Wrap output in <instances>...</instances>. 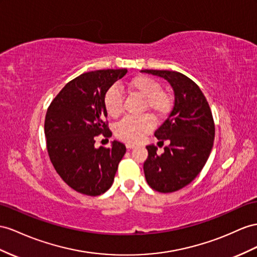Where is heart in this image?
<instances>
[{
  "mask_svg": "<svg viewBox=\"0 0 257 257\" xmlns=\"http://www.w3.org/2000/svg\"><path fill=\"white\" fill-rule=\"evenodd\" d=\"M148 102L150 109L157 116H166L172 107L169 94L159 83L153 81L148 84ZM119 134L124 142L141 143L149 135V130L144 126H138L134 119H128L120 126Z\"/></svg>",
  "mask_w": 257,
  "mask_h": 257,
  "instance_id": "1",
  "label": "heart"
}]
</instances>
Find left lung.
<instances>
[{
  "instance_id": "1",
  "label": "left lung",
  "mask_w": 257,
  "mask_h": 257,
  "mask_svg": "<svg viewBox=\"0 0 257 257\" xmlns=\"http://www.w3.org/2000/svg\"><path fill=\"white\" fill-rule=\"evenodd\" d=\"M127 71L101 69L72 79L51 102L44 135L51 163L64 182L90 196L105 193L114 182L126 147L108 141L105 94ZM102 134L100 146L94 138Z\"/></svg>"
}]
</instances>
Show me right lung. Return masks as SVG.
<instances>
[{
	"instance_id": "1",
	"label": "right lung",
	"mask_w": 257,
	"mask_h": 257,
	"mask_svg": "<svg viewBox=\"0 0 257 257\" xmlns=\"http://www.w3.org/2000/svg\"><path fill=\"white\" fill-rule=\"evenodd\" d=\"M141 71L166 79L175 93L172 110L154 134L159 143L147 148L144 175L157 192L178 191L201 173L212 151V111L200 88L187 76L169 70Z\"/></svg>"
}]
</instances>
